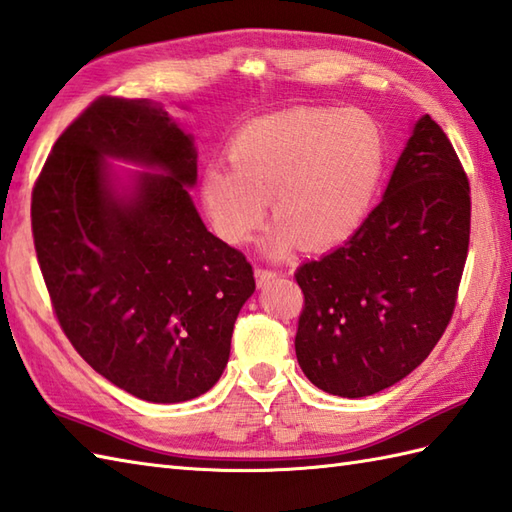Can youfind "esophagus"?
Instances as JSON below:
<instances>
[{"label":"esophagus","instance_id":"1","mask_svg":"<svg viewBox=\"0 0 512 512\" xmlns=\"http://www.w3.org/2000/svg\"><path fill=\"white\" fill-rule=\"evenodd\" d=\"M254 274H256V285H258V287L269 285V282L278 276L274 269H265V267H258V269L254 271Z\"/></svg>","mask_w":512,"mask_h":512}]
</instances>
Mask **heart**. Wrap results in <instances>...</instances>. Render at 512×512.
Here are the masks:
<instances>
[{
  "mask_svg": "<svg viewBox=\"0 0 512 512\" xmlns=\"http://www.w3.org/2000/svg\"><path fill=\"white\" fill-rule=\"evenodd\" d=\"M232 169L212 162L201 173V201L214 230L243 245L265 217L271 254L298 243L324 252L357 232L377 195L385 138L377 120L348 109H289L249 122L227 149Z\"/></svg>",
  "mask_w": 512,
  "mask_h": 512,
  "instance_id": "b5f03b06",
  "label": "heart"
}]
</instances>
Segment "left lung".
<instances>
[{
	"label": "left lung",
	"instance_id": "obj_1",
	"mask_svg": "<svg viewBox=\"0 0 512 512\" xmlns=\"http://www.w3.org/2000/svg\"><path fill=\"white\" fill-rule=\"evenodd\" d=\"M469 192L445 131L423 116L379 206L342 247L295 271L304 293L295 355L313 385L361 399L427 359L456 309Z\"/></svg>",
	"mask_w": 512,
	"mask_h": 512
}]
</instances>
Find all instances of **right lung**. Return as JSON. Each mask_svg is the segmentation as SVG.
<instances>
[{"instance_id": "1", "label": "right lung", "mask_w": 512, "mask_h": 512, "mask_svg": "<svg viewBox=\"0 0 512 512\" xmlns=\"http://www.w3.org/2000/svg\"><path fill=\"white\" fill-rule=\"evenodd\" d=\"M105 159L155 167L129 182ZM192 135L160 102L100 96L61 138L32 190V236L52 309L89 366L151 403L208 392L254 293L238 249L206 230Z\"/></svg>"}]
</instances>
